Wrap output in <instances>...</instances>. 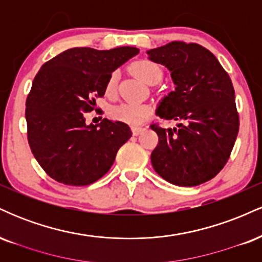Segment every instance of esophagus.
<instances>
[{"label":"esophagus","instance_id":"34e87169","mask_svg":"<svg viewBox=\"0 0 262 262\" xmlns=\"http://www.w3.org/2000/svg\"><path fill=\"white\" fill-rule=\"evenodd\" d=\"M145 130V128H141V127H132V132H133V135H139L140 133Z\"/></svg>","mask_w":262,"mask_h":262}]
</instances>
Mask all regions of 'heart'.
Returning a JSON list of instances; mask_svg holds the SVG:
<instances>
[{
    "instance_id": "1",
    "label": "heart",
    "mask_w": 262,
    "mask_h": 262,
    "mask_svg": "<svg viewBox=\"0 0 262 262\" xmlns=\"http://www.w3.org/2000/svg\"><path fill=\"white\" fill-rule=\"evenodd\" d=\"M130 70L138 79H140L143 82L150 85L154 81H160L162 76V71L160 66L150 60H139L132 64ZM117 87V76L116 74H112L108 77L106 83V92L108 95H113L116 92ZM151 113L149 106L140 103H122L118 106L113 107L111 111V117L116 121L127 123L130 125H138L140 123L145 122L148 117Z\"/></svg>"
}]
</instances>
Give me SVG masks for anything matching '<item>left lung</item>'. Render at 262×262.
Instances as JSON below:
<instances>
[{
  "label": "left lung",
  "mask_w": 262,
  "mask_h": 262,
  "mask_svg": "<svg viewBox=\"0 0 262 262\" xmlns=\"http://www.w3.org/2000/svg\"><path fill=\"white\" fill-rule=\"evenodd\" d=\"M146 53L151 61L169 69L175 83L156 116L177 121L175 128L151 125L159 137L152 167L167 182L182 187L209 181L227 164L239 132L229 75L208 49L196 43L171 41Z\"/></svg>",
  "instance_id": "1"
}]
</instances>
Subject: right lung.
<instances>
[{
  "instance_id": "add662e5",
  "label": "right lung",
  "mask_w": 262,
  "mask_h": 262,
  "mask_svg": "<svg viewBox=\"0 0 262 262\" xmlns=\"http://www.w3.org/2000/svg\"><path fill=\"white\" fill-rule=\"evenodd\" d=\"M139 53L134 47L111 50L73 48L38 71L26 102L28 143L43 170L70 186H87L110 171L117 151L132 137L128 124L104 118L86 124L106 92L108 77Z\"/></svg>"
}]
</instances>
